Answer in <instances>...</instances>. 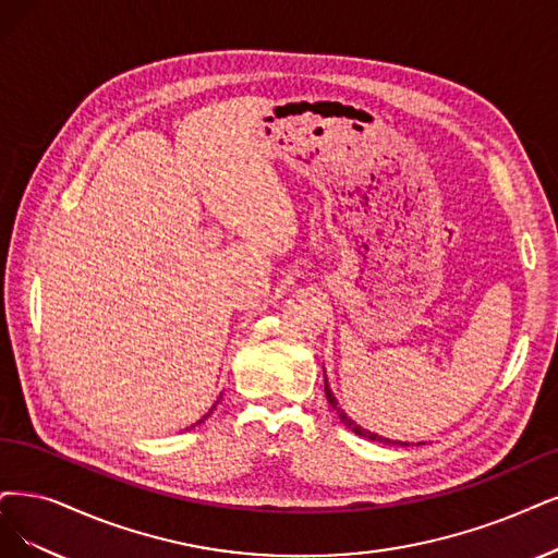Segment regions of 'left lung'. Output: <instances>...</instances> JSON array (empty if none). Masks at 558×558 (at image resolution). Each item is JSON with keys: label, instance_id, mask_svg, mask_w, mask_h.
I'll use <instances>...</instances> for the list:
<instances>
[{"label": "left lung", "instance_id": "left-lung-1", "mask_svg": "<svg viewBox=\"0 0 558 558\" xmlns=\"http://www.w3.org/2000/svg\"><path fill=\"white\" fill-rule=\"evenodd\" d=\"M324 390H326V400H328V404H331V409L336 411V414L340 416V421L352 429V432H356L359 437H365V439H369V441H379V444H398V441H390V439H384V437H379V435H375V432H367V429H363L361 425H356L352 418H349L344 411L340 409V404H338V400H336V396L331 393V386H328V381H324ZM400 446H407V444H400Z\"/></svg>", "mask_w": 558, "mask_h": 558}]
</instances>
